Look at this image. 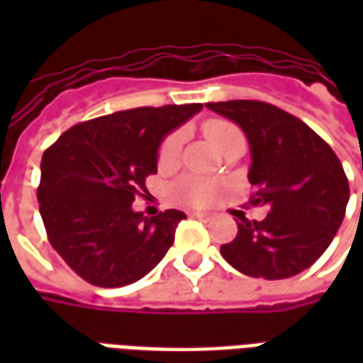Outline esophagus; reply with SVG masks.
<instances>
[{
	"instance_id": "obj_1",
	"label": "esophagus",
	"mask_w": 363,
	"mask_h": 363,
	"mask_svg": "<svg viewBox=\"0 0 363 363\" xmlns=\"http://www.w3.org/2000/svg\"><path fill=\"white\" fill-rule=\"evenodd\" d=\"M192 218H196V220H202V221H212L213 216L210 213H202V212H194L192 213Z\"/></svg>"
}]
</instances>
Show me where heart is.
I'll use <instances>...</instances> for the list:
<instances>
[{"mask_svg": "<svg viewBox=\"0 0 363 363\" xmlns=\"http://www.w3.org/2000/svg\"><path fill=\"white\" fill-rule=\"evenodd\" d=\"M204 134L208 138V142L212 143L213 147L221 151L229 142H233L237 138H243L241 130L231 124L229 120H208L204 124ZM181 143L182 138L179 132L169 134L161 142L157 151V161L159 165H173L179 153H181ZM173 198L177 202L186 206H194V208H204V206H212L221 194V186L218 182L206 181L200 177H182L179 181L174 182L173 189Z\"/></svg>", "mask_w": 363, "mask_h": 363, "instance_id": "1", "label": "heart"}]
</instances>
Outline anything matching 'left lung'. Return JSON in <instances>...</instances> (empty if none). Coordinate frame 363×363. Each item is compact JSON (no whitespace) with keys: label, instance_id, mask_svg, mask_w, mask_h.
I'll return each mask as SVG.
<instances>
[{"label":"left lung","instance_id":"left-lung-1","mask_svg":"<svg viewBox=\"0 0 363 363\" xmlns=\"http://www.w3.org/2000/svg\"><path fill=\"white\" fill-rule=\"evenodd\" d=\"M243 128L251 145L249 204L264 206V220L239 218L237 237L221 257L239 272L281 280L303 272L327 251L350 198L342 163L305 122L262 101L206 103Z\"/></svg>","mask_w":363,"mask_h":363}]
</instances>
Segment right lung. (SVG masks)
Segmentation results:
<instances>
[{
  "mask_svg": "<svg viewBox=\"0 0 363 363\" xmlns=\"http://www.w3.org/2000/svg\"><path fill=\"white\" fill-rule=\"evenodd\" d=\"M200 103L140 106L79 122L44 151L36 198L48 241L66 264L99 288H120L150 274L186 216L132 210L157 173L161 140Z\"/></svg>",
  "mask_w": 363,
  "mask_h": 363,
  "instance_id": "obj_1",
  "label": "right lung"
}]
</instances>
